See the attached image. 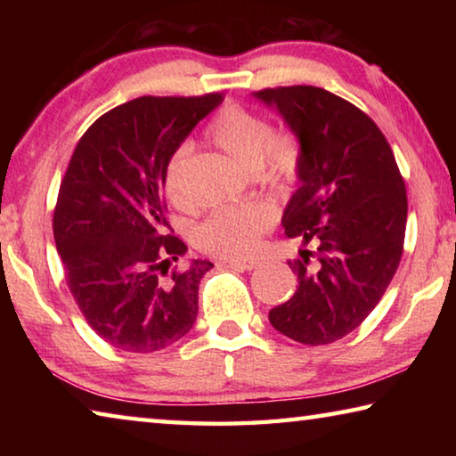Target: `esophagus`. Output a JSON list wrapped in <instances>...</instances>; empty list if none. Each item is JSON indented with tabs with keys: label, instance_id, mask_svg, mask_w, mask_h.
<instances>
[{
	"label": "esophagus",
	"instance_id": "obj_1",
	"mask_svg": "<svg viewBox=\"0 0 456 456\" xmlns=\"http://www.w3.org/2000/svg\"><path fill=\"white\" fill-rule=\"evenodd\" d=\"M221 264H225L229 267H235V269H247V272H251V269H256L259 265L257 259H225L221 261Z\"/></svg>",
	"mask_w": 456,
	"mask_h": 456
}]
</instances>
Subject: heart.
<instances>
[{
  "mask_svg": "<svg viewBox=\"0 0 456 456\" xmlns=\"http://www.w3.org/2000/svg\"><path fill=\"white\" fill-rule=\"evenodd\" d=\"M205 138L239 165L256 168L269 183H291L304 160V144L291 130H273L272 122L241 104H227L205 126ZM191 154L181 144L167 159L163 189L179 209L191 205L184 191V165ZM275 213L264 203L219 207L195 227V243L219 257L241 259L257 249L259 239L272 229Z\"/></svg>",
  "mask_w": 456,
  "mask_h": 456,
  "instance_id": "1",
  "label": "heart"
}]
</instances>
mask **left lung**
Wrapping results in <instances>:
<instances>
[{
    "label": "left lung",
    "mask_w": 456,
    "mask_h": 456,
    "mask_svg": "<svg viewBox=\"0 0 456 456\" xmlns=\"http://www.w3.org/2000/svg\"><path fill=\"white\" fill-rule=\"evenodd\" d=\"M304 144L299 189L283 213L288 237L314 243L289 261L297 289L269 312L272 326L305 346L342 339L364 322L404 249L406 184L376 122L315 86L256 92Z\"/></svg>",
    "instance_id": "8db88e82"
}]
</instances>
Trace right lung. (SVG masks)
<instances>
[{
    "instance_id": "obj_1",
    "label": "right lung",
    "mask_w": 456,
    "mask_h": 456,
    "mask_svg": "<svg viewBox=\"0 0 456 456\" xmlns=\"http://www.w3.org/2000/svg\"><path fill=\"white\" fill-rule=\"evenodd\" d=\"M203 96H141L102 114L76 144L53 209L68 288L88 326L117 350L151 354L192 328L199 283L213 267L168 233L163 171L199 120Z\"/></svg>"
}]
</instances>
